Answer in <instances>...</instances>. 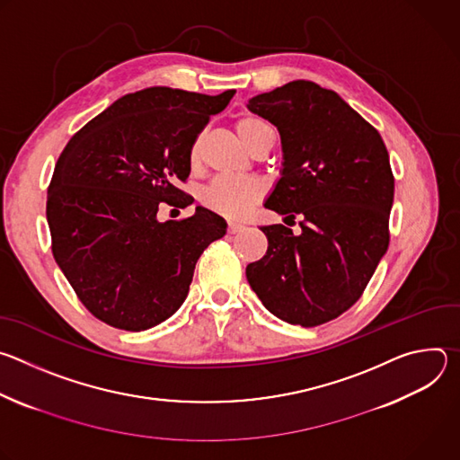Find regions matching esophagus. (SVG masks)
Instances as JSON below:
<instances>
[{"label": "esophagus", "instance_id": "esophagus-1", "mask_svg": "<svg viewBox=\"0 0 460 460\" xmlns=\"http://www.w3.org/2000/svg\"><path fill=\"white\" fill-rule=\"evenodd\" d=\"M243 227H245V226H242V224H238V222H229V226H227V229H229V233H231V234L240 233Z\"/></svg>", "mask_w": 460, "mask_h": 460}]
</instances>
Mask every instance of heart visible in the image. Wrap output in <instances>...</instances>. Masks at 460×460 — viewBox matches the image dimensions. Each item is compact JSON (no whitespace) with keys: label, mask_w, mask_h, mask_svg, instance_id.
Listing matches in <instances>:
<instances>
[{"label":"heart","mask_w":460,"mask_h":460,"mask_svg":"<svg viewBox=\"0 0 460 460\" xmlns=\"http://www.w3.org/2000/svg\"><path fill=\"white\" fill-rule=\"evenodd\" d=\"M236 135L245 147L261 133V130L270 128V125L254 114L240 116L234 123ZM200 144L196 142L190 149V164L194 165L199 162ZM264 194V185L258 180L240 178V176H218L215 178L202 192V202L208 209L227 217V218H240L251 211V208L261 199Z\"/></svg>","instance_id":"1"}]
</instances>
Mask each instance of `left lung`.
<instances>
[{
	"mask_svg": "<svg viewBox=\"0 0 460 460\" xmlns=\"http://www.w3.org/2000/svg\"><path fill=\"white\" fill-rule=\"evenodd\" d=\"M280 133L282 171L266 208L302 218L300 234L260 227L264 258L245 268L261 304L284 322L314 327L348 311L389 245L393 178L378 130L335 91L305 80L249 100Z\"/></svg>",
	"mask_w": 460,
	"mask_h": 460,
	"instance_id": "left-lung-1",
	"label": "left lung"
}]
</instances>
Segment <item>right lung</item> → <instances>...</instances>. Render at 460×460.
I'll use <instances>...</instances> for the list:
<instances>
[{
    "label": "right lung",
    "instance_id": "add662e5",
    "mask_svg": "<svg viewBox=\"0 0 460 460\" xmlns=\"http://www.w3.org/2000/svg\"><path fill=\"white\" fill-rule=\"evenodd\" d=\"M234 93L125 94L59 155L47 192L52 254L102 322L144 332L167 320L183 304L204 249L226 234V220L200 206L183 220L156 215L164 204H192L178 181L190 172L196 137Z\"/></svg>",
    "mask_w": 460,
    "mask_h": 460
}]
</instances>
